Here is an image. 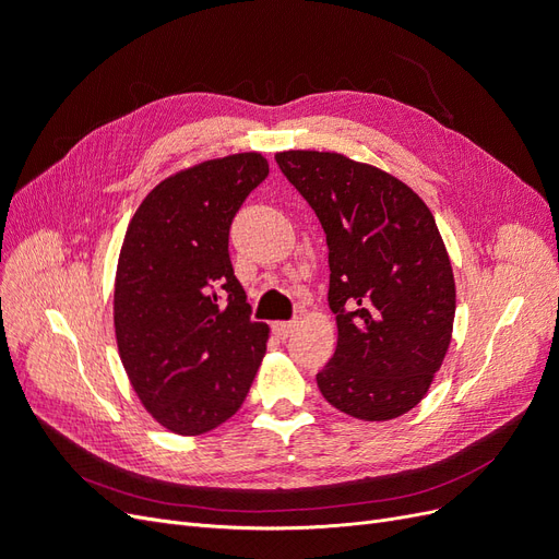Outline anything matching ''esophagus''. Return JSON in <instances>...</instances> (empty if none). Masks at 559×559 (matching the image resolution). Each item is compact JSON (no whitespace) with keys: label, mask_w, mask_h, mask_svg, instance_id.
Wrapping results in <instances>:
<instances>
[{"label":"esophagus","mask_w":559,"mask_h":559,"mask_svg":"<svg viewBox=\"0 0 559 559\" xmlns=\"http://www.w3.org/2000/svg\"><path fill=\"white\" fill-rule=\"evenodd\" d=\"M294 329H296V321H275L273 324V333L282 337V341H286V337L294 333Z\"/></svg>","instance_id":"1"}]
</instances>
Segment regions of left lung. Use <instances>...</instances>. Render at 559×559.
Wrapping results in <instances>:
<instances>
[{
    "instance_id": "left-lung-1",
    "label": "left lung",
    "mask_w": 559,
    "mask_h": 559,
    "mask_svg": "<svg viewBox=\"0 0 559 559\" xmlns=\"http://www.w3.org/2000/svg\"><path fill=\"white\" fill-rule=\"evenodd\" d=\"M282 175L314 210L329 245L337 347L319 392L352 417L394 419L425 399L454 321V277L421 198L373 165L282 151Z\"/></svg>"
}]
</instances>
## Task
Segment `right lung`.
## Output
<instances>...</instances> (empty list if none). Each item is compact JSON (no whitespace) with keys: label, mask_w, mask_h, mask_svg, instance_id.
<instances>
[{"label":"right lung","mask_w":559,"mask_h":559,"mask_svg":"<svg viewBox=\"0 0 559 559\" xmlns=\"http://www.w3.org/2000/svg\"><path fill=\"white\" fill-rule=\"evenodd\" d=\"M261 154L200 163L160 181L134 212L114 292L116 343L144 408L181 436L240 411L267 343L233 273L228 235L267 177Z\"/></svg>","instance_id":"add662e5"}]
</instances>
